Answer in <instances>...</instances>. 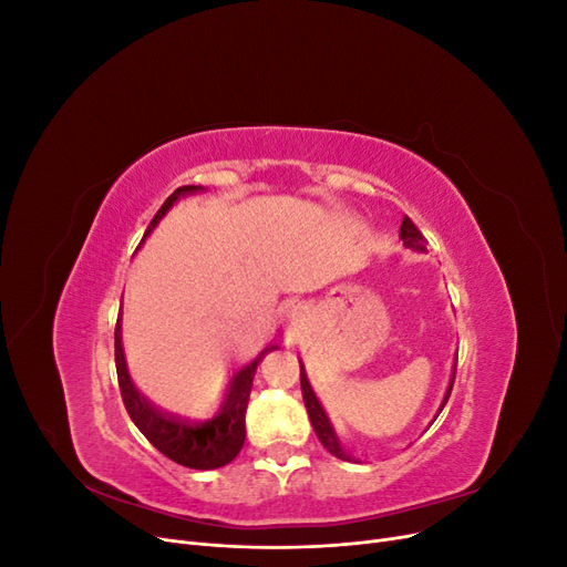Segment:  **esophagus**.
<instances>
[{
  "instance_id": "1",
  "label": "esophagus",
  "mask_w": 567,
  "mask_h": 567,
  "mask_svg": "<svg viewBox=\"0 0 567 567\" xmlns=\"http://www.w3.org/2000/svg\"><path fill=\"white\" fill-rule=\"evenodd\" d=\"M296 315H298V307H293V317H296Z\"/></svg>"
}]
</instances>
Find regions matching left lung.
I'll return each instance as SVG.
<instances>
[{
	"instance_id": "obj_1",
	"label": "left lung",
	"mask_w": 567,
	"mask_h": 567,
	"mask_svg": "<svg viewBox=\"0 0 567 567\" xmlns=\"http://www.w3.org/2000/svg\"><path fill=\"white\" fill-rule=\"evenodd\" d=\"M400 238H402L406 248L416 250V252H425L427 241H425L423 234L416 229V225H414V221H411L409 217L402 219ZM454 375H456V359H454V369H452V379H450L447 392H444V398H442V404H440V409H437L435 419L440 416V411L444 409V404H447V400H450L452 385H454ZM300 385H302V400H305V406H307V414H310L315 433H317L319 442L326 447V452H331L333 456H338V458H342V461H354V456H350L346 450H342V444H340V440H338V435H336V431H333V425H331V419L326 416V411H323L321 402L317 400V394H315V390H312V385H310V379H307L302 362H300ZM435 419H433V421H435Z\"/></svg>"
}]
</instances>
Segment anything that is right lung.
Returning <instances> with one entry per match:
<instances>
[{
  "instance_id": "1",
  "label": "right lung",
  "mask_w": 567,
  "mask_h": 567,
  "mask_svg": "<svg viewBox=\"0 0 567 567\" xmlns=\"http://www.w3.org/2000/svg\"><path fill=\"white\" fill-rule=\"evenodd\" d=\"M198 192H205V186H179L177 192L161 205L156 217L151 219L144 238L151 236V231L158 227V221L167 215V210L173 208L179 198L198 194ZM271 350H277V346L265 348L250 364L238 369L231 375L225 390V398H221L217 411L208 421L188 423L156 409L140 390H136L125 362L120 319L115 323V369H117L120 394H123L130 419L161 454L173 458L175 463H179V466L196 468V471H213V468L227 466V463L234 461L236 454L241 452L246 442V409H248L255 371L260 367L265 354Z\"/></svg>"
}]
</instances>
